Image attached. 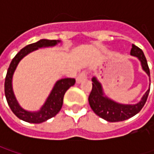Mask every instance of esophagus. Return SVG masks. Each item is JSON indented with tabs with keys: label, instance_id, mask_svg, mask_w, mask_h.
<instances>
[{
	"label": "esophagus",
	"instance_id": "obj_1",
	"mask_svg": "<svg viewBox=\"0 0 154 154\" xmlns=\"http://www.w3.org/2000/svg\"><path fill=\"white\" fill-rule=\"evenodd\" d=\"M86 78H87L86 72V71H82V72L78 75L77 79H76V82H77V83H80V82H82V81H84L85 80H86Z\"/></svg>",
	"mask_w": 154,
	"mask_h": 154
}]
</instances>
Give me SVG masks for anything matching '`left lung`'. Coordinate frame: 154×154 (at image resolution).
I'll list each match as a JSON object with an SVG mask.
<instances>
[{
  "label": "left lung",
  "mask_w": 154,
  "mask_h": 154,
  "mask_svg": "<svg viewBox=\"0 0 154 154\" xmlns=\"http://www.w3.org/2000/svg\"><path fill=\"white\" fill-rule=\"evenodd\" d=\"M130 55L137 56L139 58L143 70L148 74L150 78V70L143 51L139 47L132 45ZM92 89L88 97L90 106L96 115L110 122L124 121L139 113L140 109L145 105L150 92L149 88L145 93V95L142 97L141 100L136 104H121L104 97L100 83L96 80V78H92Z\"/></svg>",
  "instance_id": "1"
}]
</instances>
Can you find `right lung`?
Here are the masks:
<instances>
[{"label": "right lung", "mask_w": 154, "mask_h": 154, "mask_svg": "<svg viewBox=\"0 0 154 154\" xmlns=\"http://www.w3.org/2000/svg\"><path fill=\"white\" fill-rule=\"evenodd\" d=\"M58 42L56 40H48V39H41L38 42L27 45L25 48L18 52V54L13 58L12 62L9 65L8 73L5 79V95L8 103L10 109L14 113V115L20 119L27 122L32 123H41L43 122L47 121L55 116L61 110L63 103V97L65 92H67L70 86H74L75 80L74 78H66L58 80L54 86L53 90L51 91L49 98H47L45 103L38 112H29L23 109L17 102L14 97V94L12 88V78L14 72L15 68L18 63L25 56L32 51L38 50L42 47L54 46Z\"/></svg>", "instance_id": "obj_1"}]
</instances>
